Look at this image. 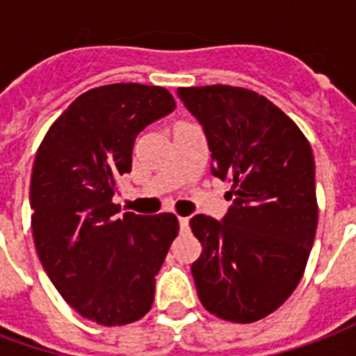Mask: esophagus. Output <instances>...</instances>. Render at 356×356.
<instances>
[{"label": "esophagus", "mask_w": 356, "mask_h": 356, "mask_svg": "<svg viewBox=\"0 0 356 356\" xmlns=\"http://www.w3.org/2000/svg\"><path fill=\"white\" fill-rule=\"evenodd\" d=\"M178 222H180L181 232H187V230H189V219H187V217H180V219H178Z\"/></svg>", "instance_id": "1"}]
</instances>
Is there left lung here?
I'll return each mask as SVG.
<instances>
[{"label":"left lung","instance_id":"left-lung-1","mask_svg":"<svg viewBox=\"0 0 356 356\" xmlns=\"http://www.w3.org/2000/svg\"><path fill=\"white\" fill-rule=\"evenodd\" d=\"M176 95L202 126L211 175L232 184L221 221H189L202 243L191 266L198 299L217 318L252 323L293 293L307 267L318 227L312 148L254 90L208 85Z\"/></svg>","mask_w":356,"mask_h":356}]
</instances>
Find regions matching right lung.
<instances>
[{
  "instance_id": "add662e5",
  "label": "right lung",
  "mask_w": 356,
  "mask_h": 356,
  "mask_svg": "<svg viewBox=\"0 0 356 356\" xmlns=\"http://www.w3.org/2000/svg\"><path fill=\"white\" fill-rule=\"evenodd\" d=\"M163 87L113 83L78 96L48 129L31 175V228L44 271L83 318L115 327L150 310L178 219L117 217L120 176L148 124L175 111Z\"/></svg>"
}]
</instances>
